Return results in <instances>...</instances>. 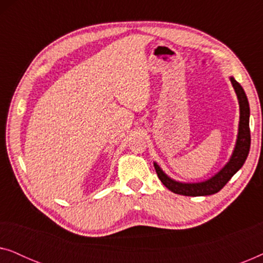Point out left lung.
Here are the masks:
<instances>
[{
  "mask_svg": "<svg viewBox=\"0 0 263 263\" xmlns=\"http://www.w3.org/2000/svg\"><path fill=\"white\" fill-rule=\"evenodd\" d=\"M231 84L235 88V92L238 98L239 103V125H238V135H237V141L235 149L231 158H230L229 163L214 175L213 177L207 179L204 182L200 183H182L177 182L175 179L168 177L165 172L159 167V165L154 163L157 175L161 183L166 186L168 190L172 193L179 194V195L184 196H206L212 195V194L218 193L219 190L224 188L226 183H228L233 175L243 166L246 163L248 154L250 149V128H249V102L246 96V92L242 86L237 82L232 77L230 78Z\"/></svg>",
  "mask_w": 263,
  "mask_h": 263,
  "instance_id": "obj_1",
  "label": "left lung"
}]
</instances>
